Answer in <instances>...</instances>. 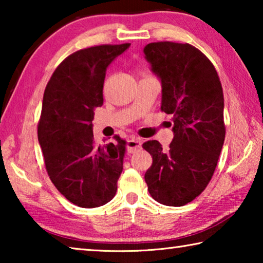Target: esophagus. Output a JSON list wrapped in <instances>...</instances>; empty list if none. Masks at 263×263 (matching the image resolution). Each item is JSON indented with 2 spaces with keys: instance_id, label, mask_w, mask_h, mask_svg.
Wrapping results in <instances>:
<instances>
[{
  "instance_id": "1",
  "label": "esophagus",
  "mask_w": 263,
  "mask_h": 263,
  "mask_svg": "<svg viewBox=\"0 0 263 263\" xmlns=\"http://www.w3.org/2000/svg\"><path fill=\"white\" fill-rule=\"evenodd\" d=\"M126 148L128 153H136L141 148V140L138 139V138L132 137L131 139L127 140Z\"/></svg>"
}]
</instances>
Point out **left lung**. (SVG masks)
Segmentation results:
<instances>
[{
    "label": "left lung",
    "mask_w": 263,
    "mask_h": 263,
    "mask_svg": "<svg viewBox=\"0 0 263 263\" xmlns=\"http://www.w3.org/2000/svg\"><path fill=\"white\" fill-rule=\"evenodd\" d=\"M144 53L161 80V111L173 116L174 132L168 151L158 140L142 144L153 159L145 181L155 201L182 206L206 188L219 159L225 140L221 83L212 62L190 44L151 43Z\"/></svg>",
    "instance_id": "left-lung-1"
}]
</instances>
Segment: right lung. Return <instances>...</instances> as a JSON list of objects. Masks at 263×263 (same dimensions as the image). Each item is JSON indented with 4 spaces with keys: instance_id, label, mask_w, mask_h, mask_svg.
Returning <instances> with one entry per match:
<instances>
[{
    "instance_id": "1",
    "label": "right lung",
    "mask_w": 263,
    "mask_h": 263,
    "mask_svg": "<svg viewBox=\"0 0 263 263\" xmlns=\"http://www.w3.org/2000/svg\"><path fill=\"white\" fill-rule=\"evenodd\" d=\"M131 44L100 45L74 52L58 66L45 88L38 141L52 183L80 208L104 205L115 197L126 141L115 136L99 145L94 110L103 104L108 66Z\"/></svg>"
}]
</instances>
